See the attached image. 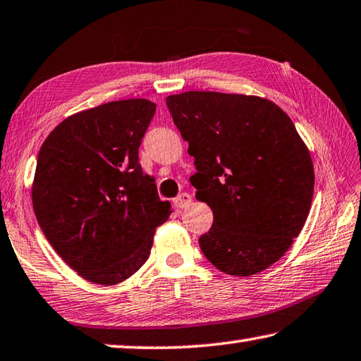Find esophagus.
<instances>
[{"mask_svg": "<svg viewBox=\"0 0 361 361\" xmlns=\"http://www.w3.org/2000/svg\"><path fill=\"white\" fill-rule=\"evenodd\" d=\"M192 202V196H190L188 193H180L178 198L174 200V204H176V207H179V209H183V207H187L188 204Z\"/></svg>", "mask_w": 361, "mask_h": 361, "instance_id": "esophagus-1", "label": "esophagus"}]
</instances>
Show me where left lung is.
Segmentation results:
<instances>
[{"label":"left lung","instance_id":"obj_1","mask_svg":"<svg viewBox=\"0 0 361 361\" xmlns=\"http://www.w3.org/2000/svg\"><path fill=\"white\" fill-rule=\"evenodd\" d=\"M196 173V200L214 212L200 247L210 264L250 276L275 264L308 219L314 168L294 122L267 99L188 91L166 97Z\"/></svg>","mask_w":361,"mask_h":361}]
</instances>
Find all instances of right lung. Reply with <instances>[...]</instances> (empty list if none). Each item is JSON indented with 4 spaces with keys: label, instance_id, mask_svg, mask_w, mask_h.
I'll list each match as a JSON object with an SVG mask.
<instances>
[{
    "label": "right lung",
    "instance_id": "1",
    "mask_svg": "<svg viewBox=\"0 0 361 361\" xmlns=\"http://www.w3.org/2000/svg\"><path fill=\"white\" fill-rule=\"evenodd\" d=\"M154 113L146 99L108 102L66 118L39 151L31 190L37 223L91 283L111 286L140 270L155 228L171 214L138 161Z\"/></svg>",
    "mask_w": 361,
    "mask_h": 361
}]
</instances>
